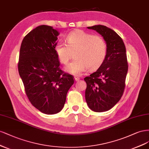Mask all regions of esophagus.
<instances>
[{
    "label": "esophagus",
    "instance_id": "esophagus-1",
    "mask_svg": "<svg viewBox=\"0 0 149 149\" xmlns=\"http://www.w3.org/2000/svg\"><path fill=\"white\" fill-rule=\"evenodd\" d=\"M74 79L76 81H78L79 80H80V77H77V76H75L74 77Z\"/></svg>",
    "mask_w": 149,
    "mask_h": 149
}]
</instances>
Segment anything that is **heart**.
I'll return each mask as SVG.
<instances>
[{
    "mask_svg": "<svg viewBox=\"0 0 149 149\" xmlns=\"http://www.w3.org/2000/svg\"><path fill=\"white\" fill-rule=\"evenodd\" d=\"M66 44L56 43L54 49L59 61L67 65L74 53V59L66 70L74 75L85 71L98 69L106 59L108 51L107 42L100 35H93L82 30L70 32L65 37Z\"/></svg>",
    "mask_w": 149,
    "mask_h": 149,
    "instance_id": "1",
    "label": "heart"
}]
</instances>
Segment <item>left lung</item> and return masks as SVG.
I'll list each match as a JSON object with an SVG mask.
<instances>
[{
    "instance_id": "1",
    "label": "left lung",
    "mask_w": 149,
    "mask_h": 149,
    "mask_svg": "<svg viewBox=\"0 0 149 149\" xmlns=\"http://www.w3.org/2000/svg\"><path fill=\"white\" fill-rule=\"evenodd\" d=\"M97 31L107 42V55L99 69L86 77L85 100L95 112L112 108L121 99L126 86L128 63L124 43L117 33L104 25L87 27Z\"/></svg>"
}]
</instances>
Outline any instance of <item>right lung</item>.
<instances>
[{"label":"right lung","mask_w":149,"mask_h":149,"mask_svg":"<svg viewBox=\"0 0 149 149\" xmlns=\"http://www.w3.org/2000/svg\"><path fill=\"white\" fill-rule=\"evenodd\" d=\"M59 33L41 25L24 37L18 63V72L33 106L46 114L63 108L74 77L60 68L54 47Z\"/></svg>","instance_id":"add662e5"}]
</instances>
